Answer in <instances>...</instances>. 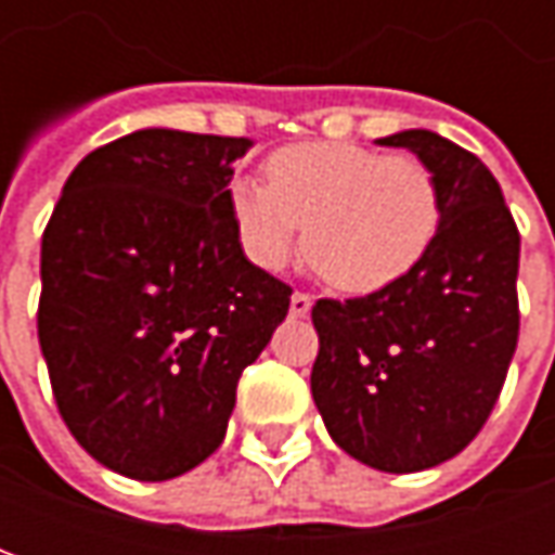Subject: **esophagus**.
<instances>
[{
    "label": "esophagus",
    "mask_w": 555,
    "mask_h": 555,
    "mask_svg": "<svg viewBox=\"0 0 555 555\" xmlns=\"http://www.w3.org/2000/svg\"><path fill=\"white\" fill-rule=\"evenodd\" d=\"M309 312H312V297L302 291H294L291 294V318H306Z\"/></svg>",
    "instance_id": "esophagus-1"
}]
</instances>
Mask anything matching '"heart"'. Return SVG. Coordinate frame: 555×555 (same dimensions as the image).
<instances>
[{
    "label": "heart",
    "instance_id": "obj_1",
    "mask_svg": "<svg viewBox=\"0 0 555 555\" xmlns=\"http://www.w3.org/2000/svg\"><path fill=\"white\" fill-rule=\"evenodd\" d=\"M264 178H234L229 214L243 255L270 273L294 258L306 225V255L330 285L384 291L422 261L440 225L434 175L410 154L300 142L273 151Z\"/></svg>",
    "mask_w": 555,
    "mask_h": 555
}]
</instances>
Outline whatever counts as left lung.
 Listing matches in <instances>:
<instances>
[{
	"label": "left lung",
	"instance_id": "8db88e82",
	"mask_svg": "<svg viewBox=\"0 0 555 555\" xmlns=\"http://www.w3.org/2000/svg\"><path fill=\"white\" fill-rule=\"evenodd\" d=\"M434 175L440 225L408 276L353 300H318L312 398L362 464L418 473L473 442L505 384L520 309V231L490 169L430 130L377 139Z\"/></svg>",
	"mask_w": 555,
	"mask_h": 555
}]
</instances>
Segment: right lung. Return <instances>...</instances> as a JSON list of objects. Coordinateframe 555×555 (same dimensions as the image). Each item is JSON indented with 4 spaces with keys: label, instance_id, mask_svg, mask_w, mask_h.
<instances>
[{
    "label": "right lung",
    "instance_id": "add662e5",
    "mask_svg": "<svg viewBox=\"0 0 555 555\" xmlns=\"http://www.w3.org/2000/svg\"><path fill=\"white\" fill-rule=\"evenodd\" d=\"M253 139L147 127L70 171L41 241L38 341L86 452L137 481L217 452L237 380L291 306L229 214Z\"/></svg>",
    "mask_w": 555,
    "mask_h": 555
}]
</instances>
